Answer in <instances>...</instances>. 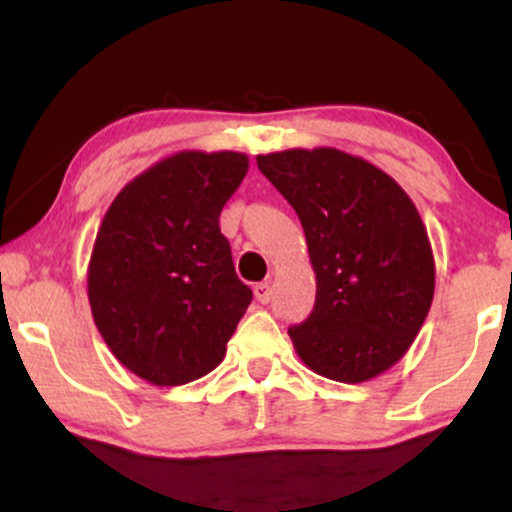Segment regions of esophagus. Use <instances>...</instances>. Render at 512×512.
Returning a JSON list of instances; mask_svg holds the SVG:
<instances>
[{
	"instance_id": "1",
	"label": "esophagus",
	"mask_w": 512,
	"mask_h": 512,
	"mask_svg": "<svg viewBox=\"0 0 512 512\" xmlns=\"http://www.w3.org/2000/svg\"><path fill=\"white\" fill-rule=\"evenodd\" d=\"M254 296H256L258 303L268 305L270 300H272V286H270L268 282H261V284H256V286H254Z\"/></svg>"
}]
</instances>
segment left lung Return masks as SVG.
<instances>
[{
    "instance_id": "8db88e82",
    "label": "left lung",
    "mask_w": 512,
    "mask_h": 512,
    "mask_svg": "<svg viewBox=\"0 0 512 512\" xmlns=\"http://www.w3.org/2000/svg\"><path fill=\"white\" fill-rule=\"evenodd\" d=\"M303 223L314 310L289 328L307 368L359 384L396 366L436 291V261L410 195L380 167L333 146L256 156Z\"/></svg>"
}]
</instances>
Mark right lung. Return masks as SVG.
Wrapping results in <instances>:
<instances>
[{
  "label": "right lung",
  "mask_w": 512,
  "mask_h": 512,
  "mask_svg": "<svg viewBox=\"0 0 512 512\" xmlns=\"http://www.w3.org/2000/svg\"><path fill=\"white\" fill-rule=\"evenodd\" d=\"M240 151H179L128 181L97 230L88 300L118 363L156 387L212 373L251 289L235 275L219 216L242 179Z\"/></svg>",
  "instance_id": "obj_1"
}]
</instances>
